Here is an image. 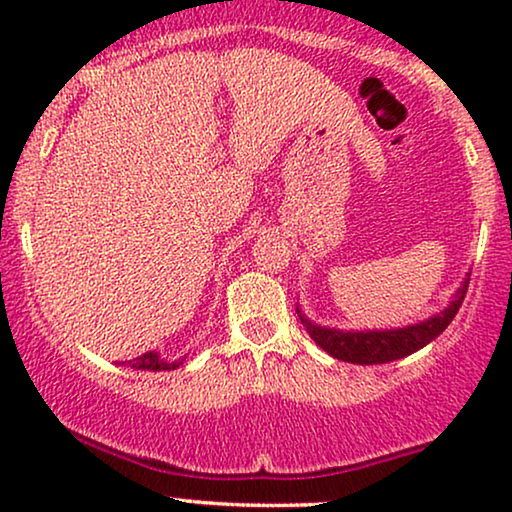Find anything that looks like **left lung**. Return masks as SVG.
Listing matches in <instances>:
<instances>
[{
    "mask_svg": "<svg viewBox=\"0 0 512 512\" xmlns=\"http://www.w3.org/2000/svg\"><path fill=\"white\" fill-rule=\"evenodd\" d=\"M468 282L471 277H466V282L459 286L457 296H454L452 305L445 312H440L438 317H433L424 324L398 328V331H370V333H342L333 331V328H321L314 326L312 321H307L298 310L300 324L307 328L310 338L317 345L333 356V359L347 361V363H361V366H373V363H389L396 359H403L417 349L429 345L431 340H436L440 333L450 326L454 314L459 312L461 303H464Z\"/></svg>",
    "mask_w": 512,
    "mask_h": 512,
    "instance_id": "1",
    "label": "left lung"
}]
</instances>
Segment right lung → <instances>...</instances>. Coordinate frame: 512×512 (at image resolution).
Segmentation results:
<instances>
[{
  "label": "right lung",
  "mask_w": 512,
  "mask_h": 512,
  "mask_svg": "<svg viewBox=\"0 0 512 512\" xmlns=\"http://www.w3.org/2000/svg\"><path fill=\"white\" fill-rule=\"evenodd\" d=\"M128 366L137 368V370H174L179 363H167L165 359H160L156 352H149V354L137 356V359L128 361Z\"/></svg>",
  "instance_id": "obj_1"
}]
</instances>
